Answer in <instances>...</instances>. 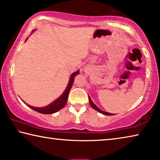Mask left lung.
<instances>
[{
	"mask_svg": "<svg viewBox=\"0 0 160 160\" xmlns=\"http://www.w3.org/2000/svg\"><path fill=\"white\" fill-rule=\"evenodd\" d=\"M88 97H89V101H90V106H91L94 109H95L96 111H97V112L102 113H103V114H104V115H107V116H112V115H113V113H108V112H103V111H102L101 109H99V108L97 107L96 106V105L94 104L93 102L92 101V99H91V98L90 97V96H88Z\"/></svg>",
	"mask_w": 160,
	"mask_h": 160,
	"instance_id": "obj_1",
	"label": "left lung"
}]
</instances>
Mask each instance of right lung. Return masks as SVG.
Masks as SVG:
<instances>
[{
    "mask_svg": "<svg viewBox=\"0 0 160 160\" xmlns=\"http://www.w3.org/2000/svg\"><path fill=\"white\" fill-rule=\"evenodd\" d=\"M79 74V70H78L77 72H73L70 76L69 82L68 84V86L66 89V90L63 92V93L62 95L58 98L56 100H55L53 102L51 103L48 106L45 107H42V108H37V107H34L32 106H29V105L28 104V106L29 107H30L31 109H32L34 111H36L37 112L42 113H45V114H51V113H53L55 112H57L58 111H59L65 107V105L66 104L67 101H68V94H69V92L71 89L72 84H73L74 82V79L75 77L76 76V75Z\"/></svg>",
    "mask_w": 160,
    "mask_h": 160,
    "instance_id": "1",
    "label": "right lung"
}]
</instances>
